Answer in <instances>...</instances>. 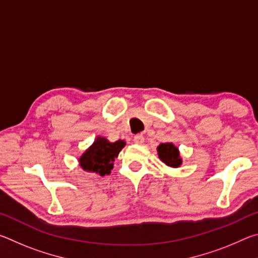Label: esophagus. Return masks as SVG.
Wrapping results in <instances>:
<instances>
[{
  "label": "esophagus",
  "mask_w": 258,
  "mask_h": 258,
  "mask_svg": "<svg viewBox=\"0 0 258 258\" xmlns=\"http://www.w3.org/2000/svg\"><path fill=\"white\" fill-rule=\"evenodd\" d=\"M133 141H134V143H137V145H142V143L145 142V137H143V135H141V134L135 135Z\"/></svg>",
  "instance_id": "esophagus-1"
}]
</instances>
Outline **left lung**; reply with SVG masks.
Instances as JSON below:
<instances>
[{
	"mask_svg": "<svg viewBox=\"0 0 258 258\" xmlns=\"http://www.w3.org/2000/svg\"><path fill=\"white\" fill-rule=\"evenodd\" d=\"M157 152H158L159 159L163 161L166 166H168V167L177 168L182 165L183 160L180 156V150H178V148L176 146H174V143H160V145L157 147Z\"/></svg>",
	"mask_w": 258,
	"mask_h": 258,
	"instance_id": "left-lung-1",
	"label": "left lung"
}]
</instances>
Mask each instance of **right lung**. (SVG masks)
<instances>
[{
  "instance_id": "1",
  "label": "right lung",
  "mask_w": 258,
  "mask_h": 258,
  "mask_svg": "<svg viewBox=\"0 0 258 258\" xmlns=\"http://www.w3.org/2000/svg\"><path fill=\"white\" fill-rule=\"evenodd\" d=\"M126 146L124 140L110 142L103 137H98L94 142L78 158V164L85 172L98 175H108L113 168V161Z\"/></svg>"
}]
</instances>
